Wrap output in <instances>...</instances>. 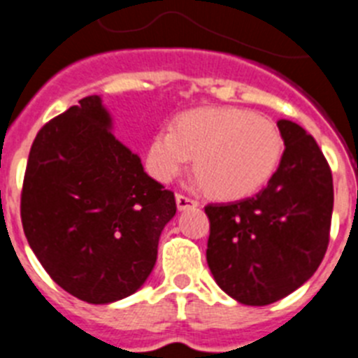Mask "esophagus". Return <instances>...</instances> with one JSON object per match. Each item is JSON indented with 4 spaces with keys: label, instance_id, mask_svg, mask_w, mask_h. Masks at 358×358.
<instances>
[{
    "label": "esophagus",
    "instance_id": "1",
    "mask_svg": "<svg viewBox=\"0 0 358 358\" xmlns=\"http://www.w3.org/2000/svg\"><path fill=\"white\" fill-rule=\"evenodd\" d=\"M176 203H177V208L179 210H190V208H197V206H199V203H197V201L192 199V197H188V195H182V194L176 195Z\"/></svg>",
    "mask_w": 358,
    "mask_h": 358
}]
</instances>
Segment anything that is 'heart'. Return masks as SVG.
Segmentation results:
<instances>
[{"instance_id":"b5f03b06","label":"heart","mask_w":358,"mask_h":358,"mask_svg":"<svg viewBox=\"0 0 358 358\" xmlns=\"http://www.w3.org/2000/svg\"><path fill=\"white\" fill-rule=\"evenodd\" d=\"M284 152L279 127L250 110L224 106L179 115L172 130L154 134L146 168L170 182L194 157L197 181L219 199H239L257 192L273 176Z\"/></svg>"}]
</instances>
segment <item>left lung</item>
Instances as JSON below:
<instances>
[{"instance_id": "obj_1", "label": "left lung", "mask_w": 358, "mask_h": 358, "mask_svg": "<svg viewBox=\"0 0 358 358\" xmlns=\"http://www.w3.org/2000/svg\"><path fill=\"white\" fill-rule=\"evenodd\" d=\"M284 152L266 188L234 203L204 206L210 219L206 261L235 301L266 306L315 273L329 243L333 177L317 141L280 119Z\"/></svg>"}]
</instances>
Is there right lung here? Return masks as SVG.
Returning a JSON list of instances; mask_svg holds the SVG:
<instances>
[{"label":"right lung","mask_w":358,"mask_h":358,"mask_svg":"<svg viewBox=\"0 0 358 358\" xmlns=\"http://www.w3.org/2000/svg\"><path fill=\"white\" fill-rule=\"evenodd\" d=\"M110 128L99 96L50 119L34 139L21 190L32 252L54 282L90 304L141 288L177 210L173 192Z\"/></svg>","instance_id":"obj_1"}]
</instances>
